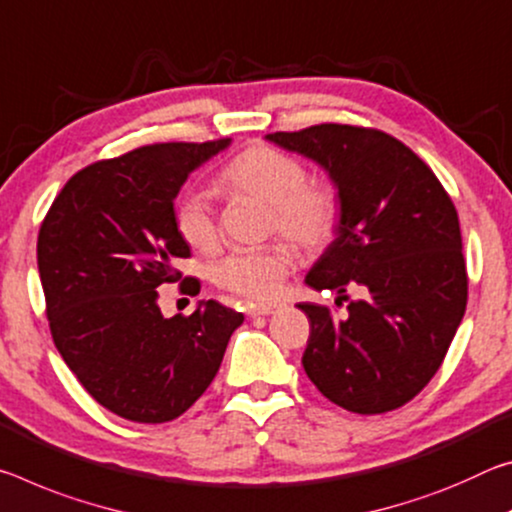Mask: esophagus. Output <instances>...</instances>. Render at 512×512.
Here are the masks:
<instances>
[{"instance_id":"34e87169","label":"esophagus","mask_w":512,"mask_h":512,"mask_svg":"<svg viewBox=\"0 0 512 512\" xmlns=\"http://www.w3.org/2000/svg\"><path fill=\"white\" fill-rule=\"evenodd\" d=\"M279 311H281L279 304H258V306L251 308L249 315L251 317H256V315H274V313H279Z\"/></svg>"}]
</instances>
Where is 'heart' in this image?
Segmentation results:
<instances>
[{"instance_id": "b5f03b06", "label": "heart", "mask_w": 512, "mask_h": 512, "mask_svg": "<svg viewBox=\"0 0 512 512\" xmlns=\"http://www.w3.org/2000/svg\"><path fill=\"white\" fill-rule=\"evenodd\" d=\"M220 186L233 195L261 199L272 208L270 229L306 249L326 245L340 224L338 188L326 179H306V167L297 156L270 145H254L233 158L220 174ZM174 222L179 236L201 254L220 247V222L206 192L183 197ZM295 263V251L288 245L242 249L215 265L213 279L233 295L272 301L281 295Z\"/></svg>"}]
</instances>
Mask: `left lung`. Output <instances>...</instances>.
I'll list each match as a JSON object with an SVG mask.
<instances>
[{
  "instance_id": "obj_1",
  "label": "left lung",
  "mask_w": 512,
  "mask_h": 512,
  "mask_svg": "<svg viewBox=\"0 0 512 512\" xmlns=\"http://www.w3.org/2000/svg\"><path fill=\"white\" fill-rule=\"evenodd\" d=\"M329 172L342 213L306 283L356 288L347 315L297 304L311 322L301 365L340 408L379 415L404 406L438 372L467 306L458 213L413 149L388 133L317 124L265 136Z\"/></svg>"
}]
</instances>
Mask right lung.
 Returning a JSON list of instances; mask_svg holds the SVG:
<instances>
[{
	"label": "right lung",
	"instance_id": "obj_1",
	"mask_svg": "<svg viewBox=\"0 0 512 512\" xmlns=\"http://www.w3.org/2000/svg\"><path fill=\"white\" fill-rule=\"evenodd\" d=\"M231 145L161 142L97 161L65 183L38 233V272L56 349L111 413L161 424L204 395L242 313L217 301L167 320L158 288L188 258L174 199L188 174ZM199 292V290H197Z\"/></svg>",
	"mask_w": 512,
	"mask_h": 512
}]
</instances>
